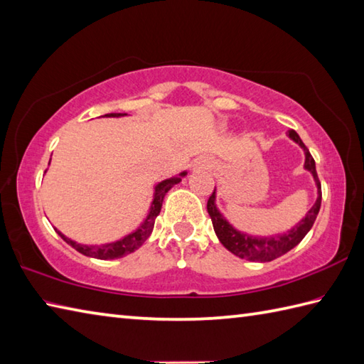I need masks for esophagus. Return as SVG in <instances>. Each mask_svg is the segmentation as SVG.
I'll return each instance as SVG.
<instances>
[{
    "label": "esophagus",
    "mask_w": 364,
    "mask_h": 364,
    "mask_svg": "<svg viewBox=\"0 0 364 364\" xmlns=\"http://www.w3.org/2000/svg\"><path fill=\"white\" fill-rule=\"evenodd\" d=\"M197 167H206V164H205V161H197V164H196Z\"/></svg>",
    "instance_id": "34e87169"
}]
</instances>
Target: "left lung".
<instances>
[{"label": "left lung", "instance_id": "left-lung-1", "mask_svg": "<svg viewBox=\"0 0 364 364\" xmlns=\"http://www.w3.org/2000/svg\"><path fill=\"white\" fill-rule=\"evenodd\" d=\"M288 136L292 139L294 142H297L301 149L305 151V168L310 170L314 176L316 186H318V200L313 205V208L308 211L306 218L304 220L299 222V225L294 227L288 235H282V236H275V237H253L249 235H244L241 231L235 230L230 223L223 219V215L219 213L218 208H215V189L213 191V194L208 198V214L213 220V227L215 235H218L219 241L222 245L225 247L227 250H230L236 257L242 258V259H249V261H259V262H266V261H272L282 255L288 253L291 249H294L301 239L306 236L308 231L311 230L313 223L318 218L319 210H321V200H322V191H321V181L318 178V172H316V164L314 159L311 156L310 150L306 149L305 144L301 142V139L294 129L288 131Z\"/></svg>", "mask_w": 364, "mask_h": 364}]
</instances>
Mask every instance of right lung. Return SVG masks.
<instances>
[{
    "label": "right lung",
    "instance_id": "1",
    "mask_svg": "<svg viewBox=\"0 0 364 364\" xmlns=\"http://www.w3.org/2000/svg\"><path fill=\"white\" fill-rule=\"evenodd\" d=\"M120 115H127V114H119V112H112V114H106V117H120ZM186 175V172H183L181 176ZM181 178H168V180H164L162 183H159L156 188H154V197H153V203L150 208V213L146 215V219L144 220V223L139 227L133 233H129L128 236H125L123 239L117 242L112 244H105V245H81L73 242L72 239L65 237L58 228H54L59 233V236L64 239L67 244H70L75 250H78L80 253L86 255V257H92L97 259H115V258H122L125 255L137 250L141 247L149 236L151 235V230L154 225V219L158 218V214L161 213V206L162 202H164V196L167 192L172 189L173 184L180 183Z\"/></svg>",
    "mask_w": 364,
    "mask_h": 364
}]
</instances>
